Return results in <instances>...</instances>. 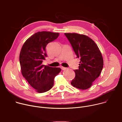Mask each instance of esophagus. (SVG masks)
<instances>
[{
  "instance_id": "esophagus-1",
  "label": "esophagus",
  "mask_w": 122,
  "mask_h": 122,
  "mask_svg": "<svg viewBox=\"0 0 122 122\" xmlns=\"http://www.w3.org/2000/svg\"><path fill=\"white\" fill-rule=\"evenodd\" d=\"M60 67H61V68L62 69V70H66V69L67 68L66 67H63V66H61Z\"/></svg>"
}]
</instances>
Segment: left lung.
Returning <instances> with one entry per match:
<instances>
[{
    "mask_svg": "<svg viewBox=\"0 0 122 122\" xmlns=\"http://www.w3.org/2000/svg\"><path fill=\"white\" fill-rule=\"evenodd\" d=\"M77 56L80 58L79 69L74 70L75 77L71 84L85 90L99 76L103 66V59L96 43L91 38L78 33H65Z\"/></svg>",
    "mask_w": 122,
    "mask_h": 122,
    "instance_id": "obj_1",
    "label": "left lung"
}]
</instances>
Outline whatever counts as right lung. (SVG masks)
Listing matches in <instances>:
<instances>
[{
	"label": "right lung",
	"mask_w": 122,
	"mask_h": 122,
	"mask_svg": "<svg viewBox=\"0 0 122 122\" xmlns=\"http://www.w3.org/2000/svg\"><path fill=\"white\" fill-rule=\"evenodd\" d=\"M59 33L41 31L35 33L23 44L19 56L21 72L36 92L41 93L50 90L55 77L61 71L60 67L42 64L47 57V45L56 40Z\"/></svg>",
	"instance_id": "obj_1"
}]
</instances>
